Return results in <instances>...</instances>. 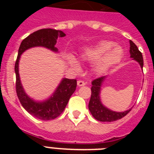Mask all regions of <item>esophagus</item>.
Segmentation results:
<instances>
[{
    "mask_svg": "<svg viewBox=\"0 0 154 154\" xmlns=\"http://www.w3.org/2000/svg\"><path fill=\"white\" fill-rule=\"evenodd\" d=\"M85 82L82 81V80H79L78 82H77V85H79V86H82V85H85Z\"/></svg>",
    "mask_w": 154,
    "mask_h": 154,
    "instance_id": "34e87169",
    "label": "esophagus"
}]
</instances>
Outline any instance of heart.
Here are the masks:
<instances>
[{"label":"heart","instance_id":"b5f03b06","mask_svg":"<svg viewBox=\"0 0 154 154\" xmlns=\"http://www.w3.org/2000/svg\"><path fill=\"white\" fill-rule=\"evenodd\" d=\"M123 56V48L119 45L114 46L113 42L110 41H101L97 44L84 48L80 54V58L82 60H96L95 69L98 72L105 70L110 65L119 62ZM67 60L73 69L79 70V62L74 57L69 55Z\"/></svg>","mask_w":154,"mask_h":154}]
</instances>
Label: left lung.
<instances>
[{
    "label": "left lung",
    "mask_w": 154,
    "mask_h": 154,
    "mask_svg": "<svg viewBox=\"0 0 154 154\" xmlns=\"http://www.w3.org/2000/svg\"><path fill=\"white\" fill-rule=\"evenodd\" d=\"M130 57L137 61L143 69V58L142 53L139 51L137 46L132 41H130ZM105 78L106 76H101L92 82V86L91 88L92 94H91L90 101L89 103V109L92 113V116L97 120L100 122H113V121H116L124 117L125 116L127 115L130 112L132 109L123 112H117L109 110V109L103 106V105L100 102L99 93H100V87H101L102 82L105 79Z\"/></svg>",
    "instance_id": "1"
}]
</instances>
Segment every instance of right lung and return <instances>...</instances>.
<instances>
[{
	"mask_svg": "<svg viewBox=\"0 0 154 154\" xmlns=\"http://www.w3.org/2000/svg\"><path fill=\"white\" fill-rule=\"evenodd\" d=\"M65 36L63 31L52 28L38 30L22 41L19 47L18 54L14 65L16 74V92L21 104L27 112L42 120H51L57 118L64 111L71 96L75 92L77 85L76 79H63L53 96L45 102L37 103L30 99L24 92L21 85L18 73V62L20 56L27 49L36 46H42L58 51L55 47L58 37Z\"/></svg>",
	"mask_w": 154,
	"mask_h": 154,
	"instance_id": "1",
	"label": "right lung"
}]
</instances>
